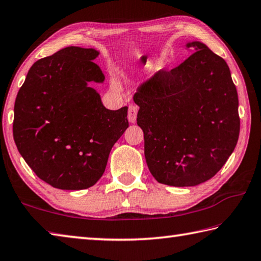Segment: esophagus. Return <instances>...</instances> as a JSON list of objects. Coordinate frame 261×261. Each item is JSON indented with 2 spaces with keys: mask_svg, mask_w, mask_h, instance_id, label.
I'll return each mask as SVG.
<instances>
[{
  "mask_svg": "<svg viewBox=\"0 0 261 261\" xmlns=\"http://www.w3.org/2000/svg\"><path fill=\"white\" fill-rule=\"evenodd\" d=\"M138 111H139V108L136 107V105H130L129 109H128V120H129V122L134 123L136 121Z\"/></svg>",
  "mask_w": 261,
  "mask_h": 261,
  "instance_id": "obj_1",
  "label": "esophagus"
}]
</instances>
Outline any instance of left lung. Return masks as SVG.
Masks as SVG:
<instances>
[{
    "label": "left lung",
    "instance_id": "obj_1",
    "mask_svg": "<svg viewBox=\"0 0 261 261\" xmlns=\"http://www.w3.org/2000/svg\"><path fill=\"white\" fill-rule=\"evenodd\" d=\"M171 71H159L134 95L144 156L159 184L193 187L213 177L240 135L239 96L225 59L207 45Z\"/></svg>",
    "mask_w": 261,
    "mask_h": 261
}]
</instances>
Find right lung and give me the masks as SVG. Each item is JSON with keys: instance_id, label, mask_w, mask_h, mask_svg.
Here are the masks:
<instances>
[{"instance_id": "add662e5", "label": "right lung", "mask_w": 261, "mask_h": 261, "mask_svg": "<svg viewBox=\"0 0 261 261\" xmlns=\"http://www.w3.org/2000/svg\"><path fill=\"white\" fill-rule=\"evenodd\" d=\"M93 48L66 47L39 59L18 91L13 139L41 180L63 190L94 186L128 127L127 107L109 110L91 84L105 76Z\"/></svg>"}]
</instances>
